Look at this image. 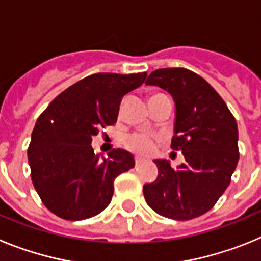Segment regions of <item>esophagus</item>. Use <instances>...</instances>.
<instances>
[{"instance_id": "34e87169", "label": "esophagus", "mask_w": 261, "mask_h": 261, "mask_svg": "<svg viewBox=\"0 0 261 261\" xmlns=\"http://www.w3.org/2000/svg\"><path fill=\"white\" fill-rule=\"evenodd\" d=\"M145 161V158H142V156H140V155H136V158H135V162H136V166H138V165H141L142 162H144Z\"/></svg>"}]
</instances>
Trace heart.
<instances>
[{
	"mask_svg": "<svg viewBox=\"0 0 261 261\" xmlns=\"http://www.w3.org/2000/svg\"><path fill=\"white\" fill-rule=\"evenodd\" d=\"M124 145L129 150L136 153H150L153 149V141L145 133H133L124 138Z\"/></svg>",
	"mask_w": 261,
	"mask_h": 261,
	"instance_id": "1",
	"label": "heart"
}]
</instances>
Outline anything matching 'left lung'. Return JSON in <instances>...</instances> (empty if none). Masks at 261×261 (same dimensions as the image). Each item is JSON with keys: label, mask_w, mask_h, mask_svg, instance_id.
I'll return each instance as SVG.
<instances>
[{"label": "left lung", "mask_w": 261, "mask_h": 261, "mask_svg": "<svg viewBox=\"0 0 261 261\" xmlns=\"http://www.w3.org/2000/svg\"><path fill=\"white\" fill-rule=\"evenodd\" d=\"M146 85L167 90L176 106L171 149L186 162L172 168L154 161L155 181L144 186L147 205L171 220L188 221L211 211L231 181L238 165V125L220 94L186 68L156 69Z\"/></svg>", "instance_id": "1"}]
</instances>
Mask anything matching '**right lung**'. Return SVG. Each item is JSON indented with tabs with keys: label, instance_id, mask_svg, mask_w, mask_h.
<instances>
[{
	"label": "right lung",
	"instance_id": "1",
	"mask_svg": "<svg viewBox=\"0 0 261 261\" xmlns=\"http://www.w3.org/2000/svg\"><path fill=\"white\" fill-rule=\"evenodd\" d=\"M146 75L91 74L64 90L39 116L27 155L32 184L48 211L81 221L107 208L114 180L135 167V158L114 149L102 159L91 141L100 129L116 124L123 96Z\"/></svg>",
	"mask_w": 261,
	"mask_h": 261
}]
</instances>
